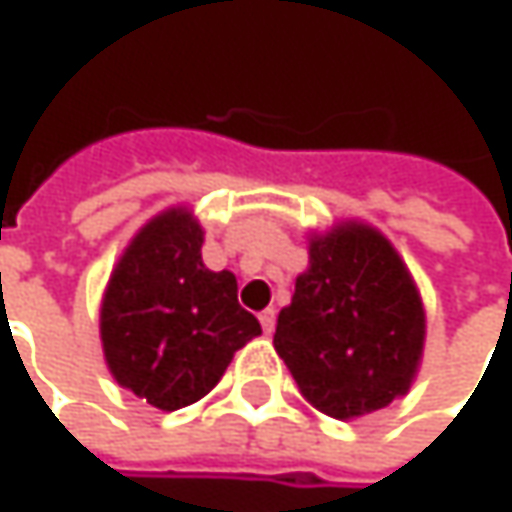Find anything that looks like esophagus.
Instances as JSON below:
<instances>
[{
    "label": "esophagus",
    "instance_id": "obj_1",
    "mask_svg": "<svg viewBox=\"0 0 512 512\" xmlns=\"http://www.w3.org/2000/svg\"><path fill=\"white\" fill-rule=\"evenodd\" d=\"M259 322H262V331H265V334H274V328H277V310H274V307L262 310Z\"/></svg>",
    "mask_w": 512,
    "mask_h": 512
}]
</instances>
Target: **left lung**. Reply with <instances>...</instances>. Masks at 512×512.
<instances>
[{
  "instance_id": "1",
  "label": "left lung",
  "mask_w": 512,
  "mask_h": 512,
  "mask_svg": "<svg viewBox=\"0 0 512 512\" xmlns=\"http://www.w3.org/2000/svg\"><path fill=\"white\" fill-rule=\"evenodd\" d=\"M423 337L420 292L379 229L349 220L310 238V268L274 334L310 405L337 420L390 405L414 382Z\"/></svg>"
}]
</instances>
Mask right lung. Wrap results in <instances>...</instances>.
<instances>
[{
  "mask_svg": "<svg viewBox=\"0 0 512 512\" xmlns=\"http://www.w3.org/2000/svg\"><path fill=\"white\" fill-rule=\"evenodd\" d=\"M259 334V319L238 304L235 274L205 268L202 226L187 208L136 232L101 301L110 373L160 411L202 399Z\"/></svg>",
  "mask_w": 512,
  "mask_h": 512,
  "instance_id": "add662e5",
  "label": "right lung"
}]
</instances>
